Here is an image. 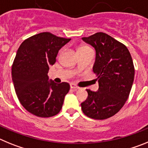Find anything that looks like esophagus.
I'll return each mask as SVG.
<instances>
[{
	"instance_id": "34e87169",
	"label": "esophagus",
	"mask_w": 148,
	"mask_h": 148,
	"mask_svg": "<svg viewBox=\"0 0 148 148\" xmlns=\"http://www.w3.org/2000/svg\"><path fill=\"white\" fill-rule=\"evenodd\" d=\"M70 88L76 90H78V89H79V87H78L77 85H75V84H70Z\"/></svg>"
}]
</instances>
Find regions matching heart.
I'll list each match as a JSON object with an SVG mask.
<instances>
[{"label":"heart","mask_w":148,"mask_h":148,"mask_svg":"<svg viewBox=\"0 0 148 148\" xmlns=\"http://www.w3.org/2000/svg\"><path fill=\"white\" fill-rule=\"evenodd\" d=\"M89 47H81L78 48V51L80 50H84V49H88Z\"/></svg>","instance_id":"obj_1"}]
</instances>
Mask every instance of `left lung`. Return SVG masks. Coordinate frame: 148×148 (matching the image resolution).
I'll use <instances>...</instances> for the list:
<instances>
[{
    "mask_svg": "<svg viewBox=\"0 0 148 148\" xmlns=\"http://www.w3.org/2000/svg\"><path fill=\"white\" fill-rule=\"evenodd\" d=\"M82 39L95 50L92 71L99 87L96 92L87 90L82 111L93 119H106L118 113L127 100L135 74L132 57L126 46L104 32Z\"/></svg>",
    "mask_w": 148,
    "mask_h": 148,
    "instance_id": "8db88e82",
    "label": "left lung"
}]
</instances>
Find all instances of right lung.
Listing matches in <instances>:
<instances>
[{
  "mask_svg": "<svg viewBox=\"0 0 148 148\" xmlns=\"http://www.w3.org/2000/svg\"><path fill=\"white\" fill-rule=\"evenodd\" d=\"M70 40L41 32L27 38L18 48L12 78L18 100L30 113L47 118L61 110L70 84L49 80L48 71L58 51Z\"/></svg>",
  "mask_w": 148,
  "mask_h": 148,
  "instance_id": "1",
  "label": "right lung"
}]
</instances>
